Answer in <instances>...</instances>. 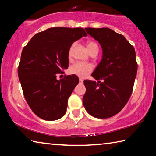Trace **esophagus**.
<instances>
[{
	"instance_id": "obj_1",
	"label": "esophagus",
	"mask_w": 156,
	"mask_h": 156,
	"mask_svg": "<svg viewBox=\"0 0 156 156\" xmlns=\"http://www.w3.org/2000/svg\"><path fill=\"white\" fill-rule=\"evenodd\" d=\"M79 82H80V83H83V80H82V79H80V80H79Z\"/></svg>"
}]
</instances>
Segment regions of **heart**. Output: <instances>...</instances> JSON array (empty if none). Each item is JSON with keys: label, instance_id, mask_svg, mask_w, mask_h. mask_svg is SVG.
Here are the masks:
<instances>
[{"label": "heart", "instance_id": "heart-1", "mask_svg": "<svg viewBox=\"0 0 156 156\" xmlns=\"http://www.w3.org/2000/svg\"><path fill=\"white\" fill-rule=\"evenodd\" d=\"M87 47L89 50V51L90 52L91 54H97L98 53L99 47L98 44L96 42L92 41H89L87 42ZM73 45L69 49V51L68 53V56L70 58L72 56V51H73ZM93 71V67L92 65L89 64V63H84V62H77L73 64L71 67L69 69V72L71 74L75 75L78 77L80 78H86L89 74L92 72Z\"/></svg>", "mask_w": 156, "mask_h": 156}]
</instances>
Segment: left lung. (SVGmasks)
Instances as JSON below:
<instances>
[{"instance_id":"left-lung-1","label":"left lung","mask_w":156,"mask_h":156,"mask_svg":"<svg viewBox=\"0 0 156 156\" xmlns=\"http://www.w3.org/2000/svg\"><path fill=\"white\" fill-rule=\"evenodd\" d=\"M102 48V59L92 73L98 82L85 80L83 105L91 115L108 118L117 114L133 91L138 64L134 47L109 28H85Z\"/></svg>"}]
</instances>
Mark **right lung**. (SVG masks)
Wrapping results in <instances>:
<instances>
[{
    "label": "right lung",
    "instance_id": "obj_1",
    "mask_svg": "<svg viewBox=\"0 0 156 156\" xmlns=\"http://www.w3.org/2000/svg\"><path fill=\"white\" fill-rule=\"evenodd\" d=\"M87 35L80 27H52L35 34L23 48L18 78L28 105L41 119L56 120L65 114L79 79L69 75L58 80L56 77L68 68L73 42Z\"/></svg>",
    "mask_w": 156,
    "mask_h": 156
}]
</instances>
